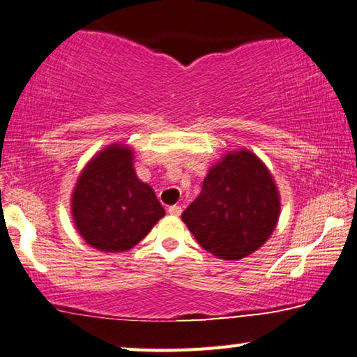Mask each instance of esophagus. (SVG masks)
Masks as SVG:
<instances>
[{
	"mask_svg": "<svg viewBox=\"0 0 357 357\" xmlns=\"http://www.w3.org/2000/svg\"><path fill=\"white\" fill-rule=\"evenodd\" d=\"M168 213L172 214V216H179L181 213H183V208L178 206V205H173V206H168Z\"/></svg>",
	"mask_w": 357,
	"mask_h": 357,
	"instance_id": "esophagus-1",
	"label": "esophagus"
}]
</instances>
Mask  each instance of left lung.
<instances>
[{
    "instance_id": "obj_1",
    "label": "left lung",
    "mask_w": 357,
    "mask_h": 357,
    "mask_svg": "<svg viewBox=\"0 0 357 357\" xmlns=\"http://www.w3.org/2000/svg\"><path fill=\"white\" fill-rule=\"evenodd\" d=\"M280 192L267 165L250 149L229 151L209 168L183 222L213 256L238 260L257 251L278 224Z\"/></svg>"
}]
</instances>
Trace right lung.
<instances>
[{"label":"right lung","instance_id":"obj_1","mask_svg":"<svg viewBox=\"0 0 357 357\" xmlns=\"http://www.w3.org/2000/svg\"><path fill=\"white\" fill-rule=\"evenodd\" d=\"M133 149L114 143L82 168L71 194L77 234L103 252L132 250L165 216L155 192L137 176Z\"/></svg>","mask_w":357,"mask_h":357}]
</instances>
